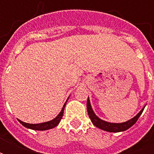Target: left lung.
<instances>
[{
  "mask_svg": "<svg viewBox=\"0 0 154 154\" xmlns=\"http://www.w3.org/2000/svg\"><path fill=\"white\" fill-rule=\"evenodd\" d=\"M146 107V106H145ZM145 107L137 113L134 117H133L132 119L129 120L125 122H122V123H110V122H105L103 120L100 119L95 113H94V110L92 109V106L90 105V101L88 97L87 100V111H88V114L89 117L91 120L92 123L95 125L96 127L99 128V129L105 130L107 132H111V133H117V132H122L125 131L128 129H129L130 127L133 126L135 123L137 122L139 117L141 116V114L143 112Z\"/></svg>",
  "mask_w": 154,
  "mask_h": 154,
  "instance_id": "obj_1",
  "label": "left lung"
}]
</instances>
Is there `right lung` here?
Listing matches in <instances>:
<instances>
[{
    "label": "right lung",
    "mask_w": 154,
    "mask_h": 154,
    "mask_svg": "<svg viewBox=\"0 0 154 154\" xmlns=\"http://www.w3.org/2000/svg\"><path fill=\"white\" fill-rule=\"evenodd\" d=\"M67 101H66V102H67ZM66 102L63 105L62 109L60 112V113L54 119L52 120V121H49V122H43V123H39V124H29V123H25V122H21L20 120H18V121H19L20 124L24 125L25 127H26V128H28V129H34V130H48V129H53V128L56 127L60 123V120H61V118L63 117V113H64V109H65Z\"/></svg>",
    "instance_id": "add662e5"
}]
</instances>
